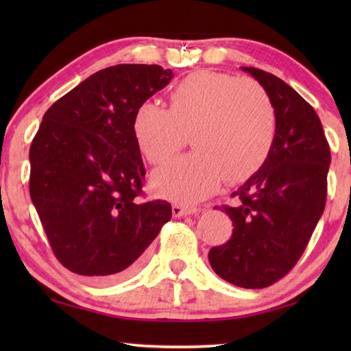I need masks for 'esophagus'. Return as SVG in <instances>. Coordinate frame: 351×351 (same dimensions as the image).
Listing matches in <instances>:
<instances>
[{"label":"esophagus","mask_w":351,"mask_h":351,"mask_svg":"<svg viewBox=\"0 0 351 351\" xmlns=\"http://www.w3.org/2000/svg\"><path fill=\"white\" fill-rule=\"evenodd\" d=\"M171 212H173V217H187L193 215V213L199 212L197 206H189V204H173L171 206Z\"/></svg>","instance_id":"obj_1"}]
</instances>
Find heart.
Instances as JSON below:
<instances>
[{
    "label": "heart",
    "mask_w": 351,
    "mask_h": 351,
    "mask_svg": "<svg viewBox=\"0 0 351 351\" xmlns=\"http://www.w3.org/2000/svg\"><path fill=\"white\" fill-rule=\"evenodd\" d=\"M169 108L144 102L134 111L133 134L153 165L167 162L186 144L195 152L153 175L164 198L192 203L218 184L241 182L261 169L276 139V110L268 93L247 77L198 71L169 94Z\"/></svg>",
    "instance_id": "1"
}]
</instances>
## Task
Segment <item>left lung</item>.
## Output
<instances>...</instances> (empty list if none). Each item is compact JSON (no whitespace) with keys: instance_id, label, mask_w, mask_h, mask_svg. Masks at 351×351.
Segmentation results:
<instances>
[{"instance_id":"1","label":"left lung","mask_w":351,"mask_h":351,"mask_svg":"<svg viewBox=\"0 0 351 351\" xmlns=\"http://www.w3.org/2000/svg\"><path fill=\"white\" fill-rule=\"evenodd\" d=\"M241 69L274 105L276 139L261 169L232 193L237 204L219 209L234 230L210 249L209 261L226 282L260 289L287 276L304 254L325 209L331 154L319 116L299 93L266 71Z\"/></svg>"}]
</instances>
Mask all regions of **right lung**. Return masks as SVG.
Masks as SVG:
<instances>
[{
	"label": "right lung",
	"mask_w": 351,
	"mask_h": 351,
	"mask_svg": "<svg viewBox=\"0 0 351 351\" xmlns=\"http://www.w3.org/2000/svg\"><path fill=\"white\" fill-rule=\"evenodd\" d=\"M171 79L159 64H116L45 112L29 150V192L52 252L75 274H132L171 218L167 201L139 203L145 167L133 134L136 108Z\"/></svg>",
	"instance_id": "obj_1"
}]
</instances>
